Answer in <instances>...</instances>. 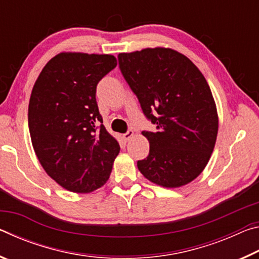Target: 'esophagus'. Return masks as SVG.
Instances as JSON below:
<instances>
[{
	"label": "esophagus",
	"instance_id": "esophagus-1",
	"mask_svg": "<svg viewBox=\"0 0 259 259\" xmlns=\"http://www.w3.org/2000/svg\"><path fill=\"white\" fill-rule=\"evenodd\" d=\"M134 130H128V131H126V133L125 134H123V138H124V140H129L131 137H133V136H134Z\"/></svg>",
	"mask_w": 259,
	"mask_h": 259
}]
</instances>
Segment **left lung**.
Returning <instances> with one entry per match:
<instances>
[{"instance_id":"8db88e82","label":"left lung","mask_w":259,"mask_h":259,"mask_svg":"<svg viewBox=\"0 0 259 259\" xmlns=\"http://www.w3.org/2000/svg\"><path fill=\"white\" fill-rule=\"evenodd\" d=\"M119 67L156 130H144L146 159L137 162L148 181L179 187L202 172L213 151L218 116L202 73L179 52L154 48L120 54Z\"/></svg>"}]
</instances>
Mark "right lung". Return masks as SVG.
Instances as JSON below:
<instances>
[{
  "mask_svg": "<svg viewBox=\"0 0 259 259\" xmlns=\"http://www.w3.org/2000/svg\"><path fill=\"white\" fill-rule=\"evenodd\" d=\"M115 67L112 55L59 54L32 90L28 128L35 154L46 172L71 192L102 187L120 152L96 100L99 81Z\"/></svg>",
  "mask_w": 259,
  "mask_h": 259,
  "instance_id": "right-lung-1",
  "label": "right lung"
}]
</instances>
